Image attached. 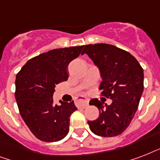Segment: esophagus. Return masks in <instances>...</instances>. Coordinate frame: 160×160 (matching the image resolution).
I'll return each mask as SVG.
<instances>
[{
  "mask_svg": "<svg viewBox=\"0 0 160 160\" xmlns=\"http://www.w3.org/2000/svg\"><path fill=\"white\" fill-rule=\"evenodd\" d=\"M76 103H77V106L80 108H85L89 105V99L85 96H78L76 98Z\"/></svg>",
  "mask_w": 160,
  "mask_h": 160,
  "instance_id": "34e87169",
  "label": "esophagus"
}]
</instances>
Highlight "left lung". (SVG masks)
Listing matches in <instances>:
<instances>
[{
    "instance_id": "1",
    "label": "left lung",
    "mask_w": 160,
    "mask_h": 160,
    "mask_svg": "<svg viewBox=\"0 0 160 160\" xmlns=\"http://www.w3.org/2000/svg\"><path fill=\"white\" fill-rule=\"evenodd\" d=\"M85 53L100 70L101 94L112 100L109 105L98 99L90 100L100 114L88 124L96 135L117 136L128 128L136 113L144 90V70L131 54L109 44L84 46Z\"/></svg>"
}]
</instances>
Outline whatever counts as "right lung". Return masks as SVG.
<instances>
[{"label": "right lung", "mask_w": 160, "mask_h": 160, "mask_svg": "<svg viewBox=\"0 0 160 160\" xmlns=\"http://www.w3.org/2000/svg\"><path fill=\"white\" fill-rule=\"evenodd\" d=\"M84 46L55 49L29 60L16 78L19 111L32 134L40 140L56 142L69 133L70 117L77 108L74 101L55 105L53 95L59 83L68 80V65Z\"/></svg>", "instance_id": "right-lung-1"}]
</instances>
